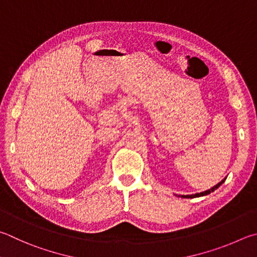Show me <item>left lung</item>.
Masks as SVG:
<instances>
[{"mask_svg": "<svg viewBox=\"0 0 257 257\" xmlns=\"http://www.w3.org/2000/svg\"><path fill=\"white\" fill-rule=\"evenodd\" d=\"M223 182H225V179H223L221 182H219V183L217 184V185H214L213 188H211L210 190H207V191H203V192H200V193H195V194H191V195H181L182 198H186V199H189V198H198V197H203V195H207V194H209V193H211V192H213L214 190H217L219 186H220Z\"/></svg>", "mask_w": 257, "mask_h": 257, "instance_id": "1", "label": "left lung"}]
</instances>
